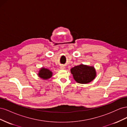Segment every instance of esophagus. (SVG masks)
I'll return each instance as SVG.
<instances>
[{
    "instance_id": "34e87169",
    "label": "esophagus",
    "mask_w": 127,
    "mask_h": 127,
    "mask_svg": "<svg viewBox=\"0 0 127 127\" xmlns=\"http://www.w3.org/2000/svg\"><path fill=\"white\" fill-rule=\"evenodd\" d=\"M60 68V69H64V65H61Z\"/></svg>"
}]
</instances>
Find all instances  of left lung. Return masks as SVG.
Returning <instances> with one entry per match:
<instances>
[{"label": "left lung", "instance_id": "left-lung-1", "mask_svg": "<svg viewBox=\"0 0 127 127\" xmlns=\"http://www.w3.org/2000/svg\"><path fill=\"white\" fill-rule=\"evenodd\" d=\"M70 71L75 81L80 84L90 83L96 75L94 67L83 64L72 68Z\"/></svg>", "mask_w": 127, "mask_h": 127}]
</instances>
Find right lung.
Here are the masks:
<instances>
[{"instance_id":"obj_1","label":"right lung","mask_w":127,"mask_h":127,"mask_svg":"<svg viewBox=\"0 0 127 127\" xmlns=\"http://www.w3.org/2000/svg\"><path fill=\"white\" fill-rule=\"evenodd\" d=\"M38 76L43 79H48L50 78L52 76V72L48 69L41 68L38 73Z\"/></svg>"}]
</instances>
